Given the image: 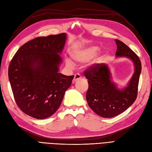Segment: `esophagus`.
<instances>
[{
  "mask_svg": "<svg viewBox=\"0 0 152 152\" xmlns=\"http://www.w3.org/2000/svg\"><path fill=\"white\" fill-rule=\"evenodd\" d=\"M82 78V76L79 74V73H75L74 75V79H73V81H77V80H79Z\"/></svg>",
  "mask_w": 152,
  "mask_h": 152,
  "instance_id": "esophagus-1",
  "label": "esophagus"
}]
</instances>
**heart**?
Wrapping results in <instances>:
<instances>
[{"mask_svg": "<svg viewBox=\"0 0 152 152\" xmlns=\"http://www.w3.org/2000/svg\"><path fill=\"white\" fill-rule=\"evenodd\" d=\"M99 51V48L98 46L89 45V46L82 48L79 50H75V51H73L71 54V56L75 61L80 63H83L93 58L97 55ZM65 61L67 65L70 66L73 65V63L70 59H66Z\"/></svg>", "mask_w": 152, "mask_h": 152, "instance_id": "obj_1", "label": "heart"}]
</instances>
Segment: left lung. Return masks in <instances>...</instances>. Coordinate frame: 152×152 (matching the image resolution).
Returning a JSON list of instances; mask_svg holds the SVG:
<instances>
[{
	"label": "left lung",
	"mask_w": 152,
	"mask_h": 152,
	"mask_svg": "<svg viewBox=\"0 0 152 152\" xmlns=\"http://www.w3.org/2000/svg\"><path fill=\"white\" fill-rule=\"evenodd\" d=\"M116 57H127L134 63V73L127 86L120 90L111 80L109 68L104 63L94 64L84 71L89 87L86 99L89 107L104 118L115 117L135 102L141 72V63L136 54L122 41L115 39Z\"/></svg>",
	"instance_id": "obj_1"
}]
</instances>
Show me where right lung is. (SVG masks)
<instances>
[{
  "instance_id": "add662e5",
  "label": "right lung",
  "mask_w": 152,
  "mask_h": 152,
  "mask_svg": "<svg viewBox=\"0 0 152 152\" xmlns=\"http://www.w3.org/2000/svg\"><path fill=\"white\" fill-rule=\"evenodd\" d=\"M65 33L39 37L17 50L8 76L15 102L28 115L37 119L51 116L61 105L74 75L59 73Z\"/></svg>"
}]
</instances>
